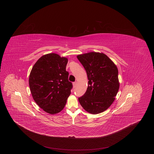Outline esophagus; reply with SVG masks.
I'll use <instances>...</instances> for the list:
<instances>
[{
	"label": "esophagus",
	"mask_w": 154,
	"mask_h": 154,
	"mask_svg": "<svg viewBox=\"0 0 154 154\" xmlns=\"http://www.w3.org/2000/svg\"><path fill=\"white\" fill-rule=\"evenodd\" d=\"M73 87L74 88H75V87H76V85H77V82H74L73 83Z\"/></svg>",
	"instance_id": "esophagus-1"
}]
</instances>
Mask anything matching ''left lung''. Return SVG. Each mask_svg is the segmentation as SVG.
I'll use <instances>...</instances> for the list:
<instances>
[{
    "label": "left lung",
    "instance_id": "left-lung-1",
    "mask_svg": "<svg viewBox=\"0 0 154 154\" xmlns=\"http://www.w3.org/2000/svg\"><path fill=\"white\" fill-rule=\"evenodd\" d=\"M77 58L85 69L89 80L87 91L79 101L89 113L102 112L114 102L119 90L117 67L103 53L91 52Z\"/></svg>",
    "mask_w": 154,
    "mask_h": 154
}]
</instances>
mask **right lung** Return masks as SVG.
<instances>
[{
  "label": "right lung",
  "instance_id": "add662e5",
  "mask_svg": "<svg viewBox=\"0 0 154 154\" xmlns=\"http://www.w3.org/2000/svg\"><path fill=\"white\" fill-rule=\"evenodd\" d=\"M68 59L50 53L37 60L30 72V90L37 104L44 111L57 114L63 109L73 87L66 70Z\"/></svg>",
  "mask_w": 154,
  "mask_h": 154
}]
</instances>
